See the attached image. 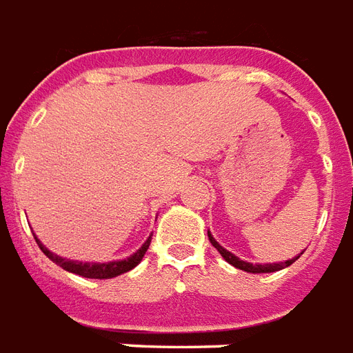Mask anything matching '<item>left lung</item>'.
Returning a JSON list of instances; mask_svg holds the SVG:
<instances>
[{"label":"left lung","instance_id":"left-lung-1","mask_svg":"<svg viewBox=\"0 0 353 353\" xmlns=\"http://www.w3.org/2000/svg\"><path fill=\"white\" fill-rule=\"evenodd\" d=\"M208 239H210V243L214 246L216 250L222 254V258L228 261L230 265L236 267V269H241V271H246V272H252V274H261V272H274V271H280V269H285V267H290L293 261H297L301 258V254H297L295 258L292 259H285V261H279V263H250V261H244V259L236 258L235 254H231L230 250H225L222 244L216 241L214 236L210 235V231H208Z\"/></svg>","mask_w":353,"mask_h":353}]
</instances>
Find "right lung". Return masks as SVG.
<instances>
[{
    "instance_id": "1",
    "label": "right lung",
    "mask_w": 353,
    "mask_h": 353,
    "mask_svg": "<svg viewBox=\"0 0 353 353\" xmlns=\"http://www.w3.org/2000/svg\"><path fill=\"white\" fill-rule=\"evenodd\" d=\"M35 241H37L39 248L43 250V254H45L46 258L52 259L56 265H60L63 271L73 272V274H79V276H84V279L105 280V279H114V276H118V274H123V272L131 271L133 267H137V265L141 263V259L145 258L146 250H148V246H150L152 236H148V239L145 241V244H143L137 252H133L130 258L117 259V261H105V263L65 259V258H61V256H58V254H54V252L48 250L37 236H35Z\"/></svg>"
}]
</instances>
